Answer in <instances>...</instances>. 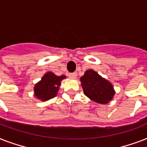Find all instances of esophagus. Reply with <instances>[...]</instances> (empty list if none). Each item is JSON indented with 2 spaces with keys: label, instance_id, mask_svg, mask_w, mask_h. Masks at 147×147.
Masks as SVG:
<instances>
[{
  "label": "esophagus",
  "instance_id": "1",
  "mask_svg": "<svg viewBox=\"0 0 147 147\" xmlns=\"http://www.w3.org/2000/svg\"><path fill=\"white\" fill-rule=\"evenodd\" d=\"M69 76L71 78H76V76H77V74L76 72H72V73H69Z\"/></svg>",
  "mask_w": 147,
  "mask_h": 147
}]
</instances>
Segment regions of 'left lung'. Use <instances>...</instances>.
I'll list each match as a JSON object with an SVG mask.
<instances>
[{
  "label": "left lung",
  "mask_w": 147,
  "mask_h": 147,
  "mask_svg": "<svg viewBox=\"0 0 147 147\" xmlns=\"http://www.w3.org/2000/svg\"><path fill=\"white\" fill-rule=\"evenodd\" d=\"M84 94L99 104H107L113 98L114 91L111 83L90 69L81 78Z\"/></svg>",
  "instance_id": "8db88e82"
}]
</instances>
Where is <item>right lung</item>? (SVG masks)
Masks as SVG:
<instances>
[{
    "instance_id": "obj_1",
    "label": "right lung",
    "mask_w": 147,
    "mask_h": 147,
    "mask_svg": "<svg viewBox=\"0 0 147 147\" xmlns=\"http://www.w3.org/2000/svg\"><path fill=\"white\" fill-rule=\"evenodd\" d=\"M65 78V76H57L53 72H47L40 82L34 87L35 96L42 100H47L57 94L61 81Z\"/></svg>"
}]
</instances>
